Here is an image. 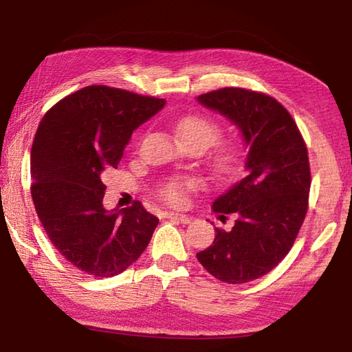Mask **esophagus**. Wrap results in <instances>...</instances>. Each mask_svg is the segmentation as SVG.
<instances>
[{
  "label": "esophagus",
  "mask_w": 352,
  "mask_h": 352,
  "mask_svg": "<svg viewBox=\"0 0 352 352\" xmlns=\"http://www.w3.org/2000/svg\"><path fill=\"white\" fill-rule=\"evenodd\" d=\"M168 219L178 220V222H182V223H189L190 222L189 216H186V214H178V212H168Z\"/></svg>",
  "instance_id": "34e87169"
}]
</instances>
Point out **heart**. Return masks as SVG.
Returning <instances> with one entry per match:
<instances>
[{"instance_id": "heart-1", "label": "heart", "mask_w": 352, "mask_h": 352, "mask_svg": "<svg viewBox=\"0 0 352 352\" xmlns=\"http://www.w3.org/2000/svg\"><path fill=\"white\" fill-rule=\"evenodd\" d=\"M175 132L184 144H199L208 148L219 140L220 126L204 115H188L175 121ZM242 162L241 151L236 144H222L212 152L210 163L219 175H233L239 169ZM200 188V182L195 177H172L160 186V197L169 205L180 206L189 199V194Z\"/></svg>"}]
</instances>
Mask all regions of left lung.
Listing matches in <instances>:
<instances>
[{
  "label": "left lung",
  "instance_id": "1",
  "mask_svg": "<svg viewBox=\"0 0 352 352\" xmlns=\"http://www.w3.org/2000/svg\"><path fill=\"white\" fill-rule=\"evenodd\" d=\"M199 102L222 113L245 138V175L212 204L220 219L236 217L230 231L216 228L212 245L197 259L219 281L243 284L264 276L294 247L309 208L307 147L290 113L275 98L225 87Z\"/></svg>",
  "mask_w": 352,
  "mask_h": 352
}]
</instances>
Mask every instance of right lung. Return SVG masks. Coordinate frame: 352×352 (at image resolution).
I'll return each instance as SVG.
<instances>
[{"label":"right lung","mask_w":352,"mask_h":352,"mask_svg":"<svg viewBox=\"0 0 352 352\" xmlns=\"http://www.w3.org/2000/svg\"><path fill=\"white\" fill-rule=\"evenodd\" d=\"M164 99L90 85L45 113L31 148L35 211L65 259L94 278L124 272L144 252L158 225L140 201L107 211L104 172L118 168L133 130Z\"/></svg>","instance_id":"right-lung-1"}]
</instances>
